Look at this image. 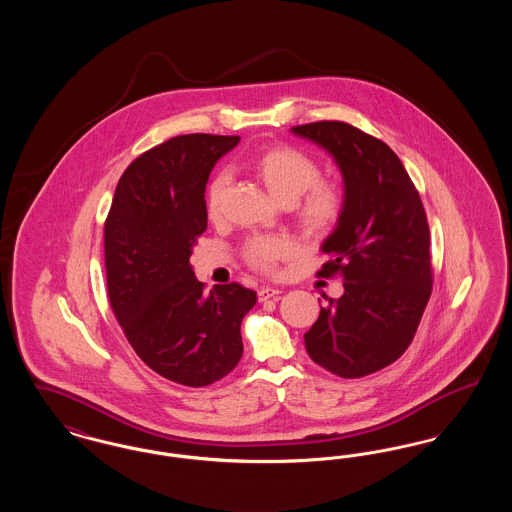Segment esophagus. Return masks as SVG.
Segmentation results:
<instances>
[{
    "instance_id": "1",
    "label": "esophagus",
    "mask_w": 512,
    "mask_h": 512,
    "mask_svg": "<svg viewBox=\"0 0 512 512\" xmlns=\"http://www.w3.org/2000/svg\"><path fill=\"white\" fill-rule=\"evenodd\" d=\"M280 290H278V288H261V290H259V293H257V295H259V301H267V299H274V297H278V295H280Z\"/></svg>"
}]
</instances>
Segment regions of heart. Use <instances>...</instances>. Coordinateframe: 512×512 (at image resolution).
I'll use <instances>...</instances> for the list:
<instances>
[{
    "label": "heart",
    "instance_id": "heart-1",
    "mask_svg": "<svg viewBox=\"0 0 512 512\" xmlns=\"http://www.w3.org/2000/svg\"><path fill=\"white\" fill-rule=\"evenodd\" d=\"M247 167L280 203L292 205L299 228L309 236H324L340 222L345 209V192L340 182L320 178L317 157L292 144H274L257 149L247 159ZM230 186L226 172H219L205 192V211L219 220ZM290 251V244L276 236H253L244 245L249 267L268 272Z\"/></svg>",
    "mask_w": 512,
    "mask_h": 512
}]
</instances>
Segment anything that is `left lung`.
I'll list each match as a JSON object with an SVG mask.
<instances>
[{
    "label": "left lung",
    "instance_id": "8db88e82",
    "mask_svg": "<svg viewBox=\"0 0 512 512\" xmlns=\"http://www.w3.org/2000/svg\"><path fill=\"white\" fill-rule=\"evenodd\" d=\"M328 149L345 180V209L322 245L320 276L345 292L320 307L303 336L309 357L340 378H363L411 345L434 284L424 205L399 157L382 140L341 121L293 126Z\"/></svg>",
    "mask_w": 512,
    "mask_h": 512
}]
</instances>
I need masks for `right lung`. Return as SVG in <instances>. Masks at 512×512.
<instances>
[{
	"instance_id": "obj_1",
	"label": "right lung",
	"mask_w": 512,
	"mask_h": 512,
	"mask_svg": "<svg viewBox=\"0 0 512 512\" xmlns=\"http://www.w3.org/2000/svg\"><path fill=\"white\" fill-rule=\"evenodd\" d=\"M240 136L184 134L122 172L103 228L107 295L136 355L159 376L205 388L242 359L240 326L257 293L230 282L205 293L190 265L207 230L205 184Z\"/></svg>"
}]
</instances>
